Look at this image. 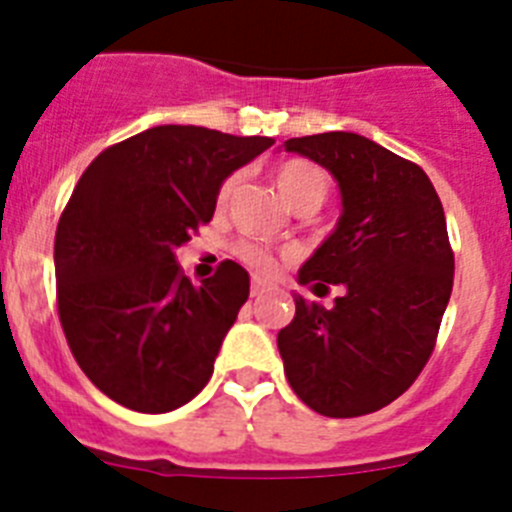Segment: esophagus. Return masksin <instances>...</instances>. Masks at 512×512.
<instances>
[{
    "instance_id": "obj_1",
    "label": "esophagus",
    "mask_w": 512,
    "mask_h": 512,
    "mask_svg": "<svg viewBox=\"0 0 512 512\" xmlns=\"http://www.w3.org/2000/svg\"><path fill=\"white\" fill-rule=\"evenodd\" d=\"M269 289V282H264L261 277H253L251 279V297H261Z\"/></svg>"
}]
</instances>
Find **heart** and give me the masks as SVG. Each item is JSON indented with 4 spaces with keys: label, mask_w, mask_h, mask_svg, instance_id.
<instances>
[{
    "label": "heart",
    "mask_w": 512,
    "mask_h": 512,
    "mask_svg": "<svg viewBox=\"0 0 512 512\" xmlns=\"http://www.w3.org/2000/svg\"><path fill=\"white\" fill-rule=\"evenodd\" d=\"M274 184H277L282 200L287 202L292 210L302 205L320 207L328 197L330 182L325 171L320 166L310 164L305 158H289L282 164L274 166ZM235 189V176H228L220 189H217V205H228L230 194ZM235 256L243 261V264L253 266L259 271H269L274 266V251L269 246L259 241H238L235 243Z\"/></svg>",
    "instance_id": "heart-1"
}]
</instances>
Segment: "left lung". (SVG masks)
I'll list each match as a JSON object with an SVG mask.
<instances>
[{"instance_id": "obj_1", "label": "left lung", "mask_w": 512, "mask_h": 512, "mask_svg": "<svg viewBox=\"0 0 512 512\" xmlns=\"http://www.w3.org/2000/svg\"><path fill=\"white\" fill-rule=\"evenodd\" d=\"M333 174L343 212L297 279L343 287L336 305L295 297L277 346L289 387L315 413L356 418L390 405L431 359L454 287V251L431 179L356 133L284 140Z\"/></svg>"}]
</instances>
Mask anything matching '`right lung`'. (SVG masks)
Wrapping results in <instances>:
<instances>
[{
    "label": "right lung",
    "mask_w": 512,
    "mask_h": 512,
    "mask_svg": "<svg viewBox=\"0 0 512 512\" xmlns=\"http://www.w3.org/2000/svg\"><path fill=\"white\" fill-rule=\"evenodd\" d=\"M274 146L197 125H158L99 153L56 228L58 318L81 372L110 400L169 413L210 382L248 300V271L223 261L202 284L176 248L212 220L217 189Z\"/></svg>",
    "instance_id": "obj_1"
}]
</instances>
